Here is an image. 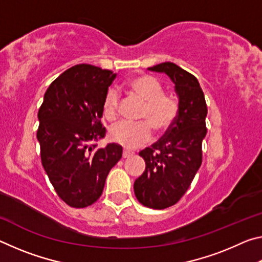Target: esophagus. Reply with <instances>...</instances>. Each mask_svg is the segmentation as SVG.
<instances>
[{
  "instance_id": "34e87169",
  "label": "esophagus",
  "mask_w": 262,
  "mask_h": 262,
  "mask_svg": "<svg viewBox=\"0 0 262 262\" xmlns=\"http://www.w3.org/2000/svg\"><path fill=\"white\" fill-rule=\"evenodd\" d=\"M132 155H133V152L128 151V150H126V149H123V151H122V157L123 158H129Z\"/></svg>"
}]
</instances>
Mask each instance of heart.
Segmentation results:
<instances>
[{
	"label": "heart",
	"instance_id": "heart-1",
	"mask_svg": "<svg viewBox=\"0 0 262 262\" xmlns=\"http://www.w3.org/2000/svg\"><path fill=\"white\" fill-rule=\"evenodd\" d=\"M128 88L135 96L145 101L140 114L141 122H120L110 129V139L127 149H136L147 144L152 137V129L167 130L178 114V101L173 96L164 94L162 83L150 75H140L128 81ZM120 96L110 89L103 100V114L108 121L118 117Z\"/></svg>",
	"mask_w": 262,
	"mask_h": 262
}]
</instances>
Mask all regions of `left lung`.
I'll use <instances>...</instances> for the list:
<instances>
[{
	"label": "left lung",
	"mask_w": 262,
	"mask_h": 262,
	"mask_svg": "<svg viewBox=\"0 0 262 262\" xmlns=\"http://www.w3.org/2000/svg\"><path fill=\"white\" fill-rule=\"evenodd\" d=\"M148 69L166 74L174 84L178 114L166 134L139 154L145 170L135 180L134 193L143 206L164 209L180 200L201 166L208 111L202 89L192 74L172 62Z\"/></svg>",
	"instance_id": "left-lung-1"
}]
</instances>
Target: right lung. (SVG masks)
Masks as SVG:
<instances>
[{
  "label": "right lung",
  "instance_id": "right-lung-1",
  "mask_svg": "<svg viewBox=\"0 0 262 262\" xmlns=\"http://www.w3.org/2000/svg\"><path fill=\"white\" fill-rule=\"evenodd\" d=\"M117 74L76 64L53 82L39 108L37 139L42 166L59 196L74 208L92 205L122 156L121 145L97 148L105 136L103 100Z\"/></svg>",
  "mask_w": 262,
  "mask_h": 262
}]
</instances>
